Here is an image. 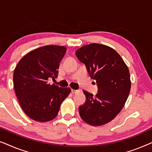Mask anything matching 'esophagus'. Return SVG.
Returning <instances> with one entry per match:
<instances>
[{
  "mask_svg": "<svg viewBox=\"0 0 152 152\" xmlns=\"http://www.w3.org/2000/svg\"><path fill=\"white\" fill-rule=\"evenodd\" d=\"M79 90H75V89H71V93L72 94H75V93H78Z\"/></svg>",
  "mask_w": 152,
  "mask_h": 152,
  "instance_id": "esophagus-1",
  "label": "esophagus"
}]
</instances>
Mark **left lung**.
Here are the masks:
<instances>
[{
    "mask_svg": "<svg viewBox=\"0 0 152 152\" xmlns=\"http://www.w3.org/2000/svg\"><path fill=\"white\" fill-rule=\"evenodd\" d=\"M75 55L86 65L91 78L96 80L98 87L95 96L83 91L86 102L79 107L81 118L93 126L107 124L121 111L129 94L127 66L115 50L99 43L84 45Z\"/></svg>",
    "mask_w": 152,
    "mask_h": 152,
    "instance_id": "left-lung-1",
    "label": "left lung"
}]
</instances>
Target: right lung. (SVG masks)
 Instances as JSON below:
<instances>
[{
    "label": "right lung",
    "mask_w": 152,
    "mask_h": 152,
    "mask_svg": "<svg viewBox=\"0 0 152 152\" xmlns=\"http://www.w3.org/2000/svg\"><path fill=\"white\" fill-rule=\"evenodd\" d=\"M66 48L45 45L30 52L18 61L14 70V91L24 113L35 121L53 120L70 88H59L49 81L57 77L60 62Z\"/></svg>",
    "instance_id": "obj_1"
}]
</instances>
